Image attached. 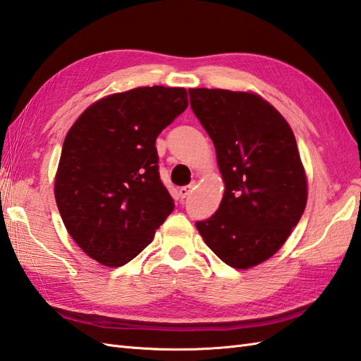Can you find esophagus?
I'll return each instance as SVG.
<instances>
[{"label": "esophagus", "mask_w": 361, "mask_h": 361, "mask_svg": "<svg viewBox=\"0 0 361 361\" xmlns=\"http://www.w3.org/2000/svg\"><path fill=\"white\" fill-rule=\"evenodd\" d=\"M195 190V183H190V185H185V187H180L179 188V197L180 199H185L190 196V192Z\"/></svg>", "instance_id": "34e87169"}]
</instances>
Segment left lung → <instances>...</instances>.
<instances>
[{
  "instance_id": "1",
  "label": "left lung",
  "mask_w": 361,
  "mask_h": 361,
  "mask_svg": "<svg viewBox=\"0 0 361 361\" xmlns=\"http://www.w3.org/2000/svg\"><path fill=\"white\" fill-rule=\"evenodd\" d=\"M188 93L192 111L213 140L225 182L217 211L196 228L226 265L256 267L280 250L306 207L307 182L294 133L256 93Z\"/></svg>"
}]
</instances>
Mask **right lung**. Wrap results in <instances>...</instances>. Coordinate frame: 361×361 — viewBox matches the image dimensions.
Segmentation results:
<instances>
[{"mask_svg":"<svg viewBox=\"0 0 361 361\" xmlns=\"http://www.w3.org/2000/svg\"><path fill=\"white\" fill-rule=\"evenodd\" d=\"M187 107L180 87H137L96 101L68 130L55 199L87 256L105 267L126 265L171 214L154 144Z\"/></svg>","mask_w":361,"mask_h":361,"instance_id":"1","label":"right lung"}]
</instances>
